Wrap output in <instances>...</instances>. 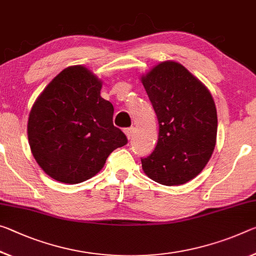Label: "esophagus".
Wrapping results in <instances>:
<instances>
[{
	"mask_svg": "<svg viewBox=\"0 0 256 256\" xmlns=\"http://www.w3.org/2000/svg\"><path fill=\"white\" fill-rule=\"evenodd\" d=\"M124 132H125V134H126V136H128V140H130V139H132L133 134H134V128H125V130H124Z\"/></svg>",
	"mask_w": 256,
	"mask_h": 256,
	"instance_id": "obj_1",
	"label": "esophagus"
}]
</instances>
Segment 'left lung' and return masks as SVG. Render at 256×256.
I'll return each instance as SVG.
<instances>
[{"label": "left lung", "instance_id": "1", "mask_svg": "<svg viewBox=\"0 0 256 256\" xmlns=\"http://www.w3.org/2000/svg\"><path fill=\"white\" fill-rule=\"evenodd\" d=\"M160 133L154 152L141 158L150 179L179 186L202 172L216 142L218 115L208 88L181 64L164 62L141 77Z\"/></svg>", "mask_w": 256, "mask_h": 256}]
</instances>
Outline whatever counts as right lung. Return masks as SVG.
Wrapping results in <instances>:
<instances>
[{
  "mask_svg": "<svg viewBox=\"0 0 256 256\" xmlns=\"http://www.w3.org/2000/svg\"><path fill=\"white\" fill-rule=\"evenodd\" d=\"M102 82L83 66L59 72L36 99L28 118L30 150L40 168L64 184L96 176L116 148L128 144L114 126Z\"/></svg>",
  "mask_w": 256,
  "mask_h": 256,
  "instance_id": "obj_1",
  "label": "right lung"
}]
</instances>
